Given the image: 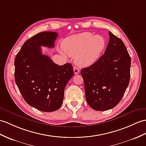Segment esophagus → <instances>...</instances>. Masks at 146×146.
<instances>
[{
    "label": "esophagus",
    "mask_w": 146,
    "mask_h": 146,
    "mask_svg": "<svg viewBox=\"0 0 146 146\" xmlns=\"http://www.w3.org/2000/svg\"><path fill=\"white\" fill-rule=\"evenodd\" d=\"M79 69L77 68V67H74V74H79Z\"/></svg>",
    "instance_id": "34e87169"
}]
</instances>
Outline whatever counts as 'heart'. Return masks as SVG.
Here are the masks:
<instances>
[{"instance_id":"1","label":"heart","mask_w":146,"mask_h":146,"mask_svg":"<svg viewBox=\"0 0 146 146\" xmlns=\"http://www.w3.org/2000/svg\"><path fill=\"white\" fill-rule=\"evenodd\" d=\"M63 45L68 54L76 56V62L80 66H89L100 58L105 46V38L85 32L67 38Z\"/></svg>"}]
</instances>
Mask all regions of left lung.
Masks as SVG:
<instances>
[{"label":"left lung","instance_id":"left-lung-1","mask_svg":"<svg viewBox=\"0 0 146 146\" xmlns=\"http://www.w3.org/2000/svg\"><path fill=\"white\" fill-rule=\"evenodd\" d=\"M109 36L105 54L81 70L87 104L97 111L118 105L129 83L131 57L121 39L110 31Z\"/></svg>","mask_w":146,"mask_h":146}]
</instances>
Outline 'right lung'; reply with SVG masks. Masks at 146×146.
Returning a JSON list of instances; mask_svg holds the SVG:
<instances>
[{"instance_id": "add662e5", "label": "right lung", "mask_w": 146, "mask_h": 146, "mask_svg": "<svg viewBox=\"0 0 146 146\" xmlns=\"http://www.w3.org/2000/svg\"><path fill=\"white\" fill-rule=\"evenodd\" d=\"M58 36L53 31L35 35L25 42L14 61L15 83L23 98L42 111L61 107L65 87L74 76L70 63L59 66L42 54L41 46L53 48Z\"/></svg>"}]
</instances>
